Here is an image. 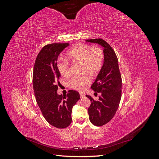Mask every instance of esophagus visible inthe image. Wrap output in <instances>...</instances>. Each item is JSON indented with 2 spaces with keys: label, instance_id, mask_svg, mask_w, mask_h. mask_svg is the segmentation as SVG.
Returning <instances> with one entry per match:
<instances>
[{
  "label": "esophagus",
  "instance_id": "esophagus-1",
  "mask_svg": "<svg viewBox=\"0 0 159 159\" xmlns=\"http://www.w3.org/2000/svg\"><path fill=\"white\" fill-rule=\"evenodd\" d=\"M80 98H81H81H85V94H84V93H80Z\"/></svg>",
  "mask_w": 159,
  "mask_h": 159
}]
</instances>
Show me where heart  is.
<instances>
[{
	"label": "heart",
	"instance_id": "obj_1",
	"mask_svg": "<svg viewBox=\"0 0 159 159\" xmlns=\"http://www.w3.org/2000/svg\"><path fill=\"white\" fill-rule=\"evenodd\" d=\"M67 58L75 64L84 66V72L93 74L98 72L103 66V53L99 48H93L89 45L80 44L70 50L66 54ZM57 69L61 75L68 78L70 75L69 64L66 62H60ZM90 79L85 76L75 78L70 81V88L78 91H83L89 85Z\"/></svg>",
	"mask_w": 159,
	"mask_h": 159
}]
</instances>
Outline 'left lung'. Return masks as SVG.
Here are the masks:
<instances>
[{
    "instance_id": "1",
    "label": "left lung",
    "mask_w": 159,
    "mask_h": 159,
    "mask_svg": "<svg viewBox=\"0 0 159 159\" xmlns=\"http://www.w3.org/2000/svg\"><path fill=\"white\" fill-rule=\"evenodd\" d=\"M103 48L104 61L99 73L91 88L101 93L98 101L86 95L91 101L88 114L91 123L95 126H102L111 121L116 113L121 98L122 80L118 60L111 47L105 40L100 39L86 40Z\"/></svg>"
}]
</instances>
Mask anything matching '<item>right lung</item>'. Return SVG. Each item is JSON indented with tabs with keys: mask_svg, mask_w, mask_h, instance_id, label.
I'll use <instances>...</instances> for the list:
<instances>
[{
	"mask_svg": "<svg viewBox=\"0 0 159 159\" xmlns=\"http://www.w3.org/2000/svg\"><path fill=\"white\" fill-rule=\"evenodd\" d=\"M69 45L54 43L45 46L37 56L33 71L37 104L46 121L58 129L70 125L72 108L80 99L79 93L74 90L68 91L65 96L57 93V83L61 77L57 66V57Z\"/></svg>",
	"mask_w": 159,
	"mask_h": 159,
	"instance_id": "right-lung-1",
	"label": "right lung"
}]
</instances>
